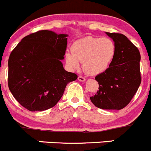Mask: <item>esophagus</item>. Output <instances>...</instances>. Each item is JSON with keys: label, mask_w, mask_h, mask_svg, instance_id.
I'll use <instances>...</instances> for the list:
<instances>
[{"label": "esophagus", "mask_w": 151, "mask_h": 151, "mask_svg": "<svg viewBox=\"0 0 151 151\" xmlns=\"http://www.w3.org/2000/svg\"><path fill=\"white\" fill-rule=\"evenodd\" d=\"M78 81H86V78H85L84 77H83V76H78Z\"/></svg>", "instance_id": "1"}]
</instances>
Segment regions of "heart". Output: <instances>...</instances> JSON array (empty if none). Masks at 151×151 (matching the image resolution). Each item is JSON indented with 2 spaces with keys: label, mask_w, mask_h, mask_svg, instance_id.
<instances>
[{
  "label": "heart",
  "mask_w": 151,
  "mask_h": 151,
  "mask_svg": "<svg viewBox=\"0 0 151 151\" xmlns=\"http://www.w3.org/2000/svg\"><path fill=\"white\" fill-rule=\"evenodd\" d=\"M71 50L72 53H65L69 68L78 70L83 62L85 72L96 76L105 72L111 65L116 54V46L109 38L88 36L74 42Z\"/></svg>",
  "instance_id": "1"
}]
</instances>
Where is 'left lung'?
Masks as SVG:
<instances>
[{"label":"left lung","instance_id":"obj_1","mask_svg":"<svg viewBox=\"0 0 151 151\" xmlns=\"http://www.w3.org/2000/svg\"><path fill=\"white\" fill-rule=\"evenodd\" d=\"M106 34L114 41L116 54L109 68L95 77L99 90L90 100L98 108L120 110L129 104L141 83V56L138 48L125 35Z\"/></svg>","mask_w":151,"mask_h":151}]
</instances>
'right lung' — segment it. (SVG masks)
<instances>
[{
    "mask_svg": "<svg viewBox=\"0 0 151 151\" xmlns=\"http://www.w3.org/2000/svg\"><path fill=\"white\" fill-rule=\"evenodd\" d=\"M68 34L47 30L29 34L18 43L9 58L8 85L19 104L31 111L54 106L67 84L77 79L65 70Z\"/></svg>",
    "mask_w": 151,
    "mask_h": 151,
    "instance_id": "1",
    "label": "right lung"
}]
</instances>
